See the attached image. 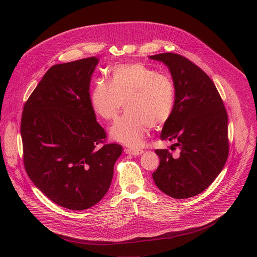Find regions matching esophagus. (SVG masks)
Wrapping results in <instances>:
<instances>
[{"instance_id": "obj_1", "label": "esophagus", "mask_w": 257, "mask_h": 257, "mask_svg": "<svg viewBox=\"0 0 257 257\" xmlns=\"http://www.w3.org/2000/svg\"><path fill=\"white\" fill-rule=\"evenodd\" d=\"M125 153L127 154V155H131V156H134V157H136V156H140V155H142L143 154V151H141V150H129V149H127V150H125Z\"/></svg>"}]
</instances>
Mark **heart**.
Returning a JSON list of instances; mask_svg holds the SVG:
<instances>
[{"label":"heart","instance_id":"heart-1","mask_svg":"<svg viewBox=\"0 0 257 257\" xmlns=\"http://www.w3.org/2000/svg\"><path fill=\"white\" fill-rule=\"evenodd\" d=\"M124 101L127 112L113 125L111 136L130 148H139L151 125L161 127L172 117L176 86L169 75L144 64H120L112 69L109 82L102 77L95 79L90 105L104 121H114Z\"/></svg>","mask_w":257,"mask_h":257}]
</instances>
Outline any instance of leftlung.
<instances>
[{
	"mask_svg": "<svg viewBox=\"0 0 257 257\" xmlns=\"http://www.w3.org/2000/svg\"><path fill=\"white\" fill-rule=\"evenodd\" d=\"M150 58L166 64L172 74L176 103L161 139L176 141L181 151L174 159L168 150H157L160 166L153 178L167 195L189 198L204 191L227 162L228 114L214 83L197 65L174 53Z\"/></svg>",
	"mask_w": 257,
	"mask_h": 257,
	"instance_id": "8db88e82",
	"label": "left lung"
}]
</instances>
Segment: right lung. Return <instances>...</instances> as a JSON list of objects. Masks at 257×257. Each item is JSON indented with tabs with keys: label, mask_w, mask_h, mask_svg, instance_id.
Returning a JSON list of instances; mask_svg holds the SVG:
<instances>
[{
	"label": "right lung",
	"mask_w": 257,
	"mask_h": 257,
	"mask_svg": "<svg viewBox=\"0 0 257 257\" xmlns=\"http://www.w3.org/2000/svg\"><path fill=\"white\" fill-rule=\"evenodd\" d=\"M98 58L52 66L26 100L21 117L25 171L48 198L87 209L107 192L123 148L106 133L90 105Z\"/></svg>",
	"instance_id": "right-lung-1"
}]
</instances>
